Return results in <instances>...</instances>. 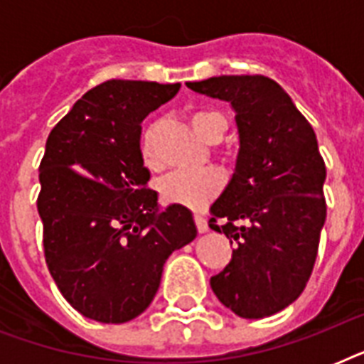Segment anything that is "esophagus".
<instances>
[{
	"label": "esophagus",
	"instance_id": "esophagus-1",
	"mask_svg": "<svg viewBox=\"0 0 364 364\" xmlns=\"http://www.w3.org/2000/svg\"><path fill=\"white\" fill-rule=\"evenodd\" d=\"M194 223H196V228H198L200 234L208 232V221H205L202 215H194Z\"/></svg>",
	"mask_w": 364,
	"mask_h": 364
}]
</instances>
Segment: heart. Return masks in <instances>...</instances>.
<instances>
[{"mask_svg": "<svg viewBox=\"0 0 364 364\" xmlns=\"http://www.w3.org/2000/svg\"><path fill=\"white\" fill-rule=\"evenodd\" d=\"M191 124L194 132L198 134L204 141L215 143L221 139L223 132L227 128V121L221 113L217 111H194L191 115ZM139 156L147 166L154 164V153H153V130L141 132L139 136ZM223 179L215 170H200V171H176L164 177L160 181V196L168 204L185 205V208H193L200 210L205 204H210L211 200L215 198L217 193L221 191Z\"/></svg>", "mask_w": 364, "mask_h": 364, "instance_id": "heart-1", "label": "heart"}]
</instances>
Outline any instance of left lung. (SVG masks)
Listing matches in <instances>:
<instances>
[{
	"instance_id": "8db88e82",
	"label": "left lung",
	"mask_w": 364,
	"mask_h": 364,
	"mask_svg": "<svg viewBox=\"0 0 364 364\" xmlns=\"http://www.w3.org/2000/svg\"><path fill=\"white\" fill-rule=\"evenodd\" d=\"M187 87L232 105L240 136L232 179L210 210L211 230L236 249L211 289L236 316H274L304 291L327 217V168L316 132L264 75L211 77Z\"/></svg>"
}]
</instances>
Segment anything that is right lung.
I'll return each mask as SVG.
<instances>
[{"label":"right lung","mask_w":364,"mask_h":364,"mask_svg":"<svg viewBox=\"0 0 364 364\" xmlns=\"http://www.w3.org/2000/svg\"><path fill=\"white\" fill-rule=\"evenodd\" d=\"M179 88L111 79L48 134L37 196L45 260L64 299L94 321L126 323L147 310L166 259L196 238L187 208L159 211L137 149L143 119Z\"/></svg>","instance_id":"right-lung-1"}]
</instances>
